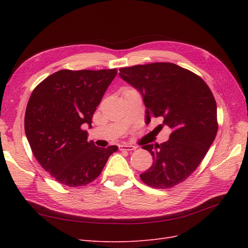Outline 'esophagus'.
Listing matches in <instances>:
<instances>
[{"instance_id":"1","label":"esophagus","mask_w":248,"mask_h":248,"mask_svg":"<svg viewBox=\"0 0 248 248\" xmlns=\"http://www.w3.org/2000/svg\"><path fill=\"white\" fill-rule=\"evenodd\" d=\"M119 149L125 150V151H133V150L137 149V147L129 145V144H121V145H119Z\"/></svg>"}]
</instances>
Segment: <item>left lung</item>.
<instances>
[{
    "instance_id": "left-lung-1",
    "label": "left lung",
    "mask_w": 248,
    "mask_h": 248,
    "mask_svg": "<svg viewBox=\"0 0 248 248\" xmlns=\"http://www.w3.org/2000/svg\"><path fill=\"white\" fill-rule=\"evenodd\" d=\"M120 78L142 96L146 122L162 118L171 129L162 144L142 146L153 164L141 181L158 189L183 182L204 159L217 133V108L206 82L172 63H152L121 68Z\"/></svg>"
}]
</instances>
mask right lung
I'll use <instances>...</instances> for the list:
<instances>
[{
	"mask_svg": "<svg viewBox=\"0 0 248 248\" xmlns=\"http://www.w3.org/2000/svg\"><path fill=\"white\" fill-rule=\"evenodd\" d=\"M117 69L52 73L30 97L25 131L35 158L58 182L78 187L100 175L117 146L99 148L88 141L93 114Z\"/></svg>",
	"mask_w": 248,
	"mask_h": 248,
	"instance_id": "right-lung-1",
	"label": "right lung"
}]
</instances>
